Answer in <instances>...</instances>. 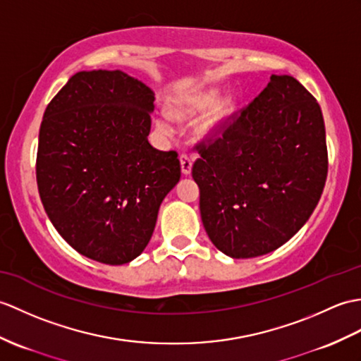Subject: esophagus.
I'll return each mask as SVG.
<instances>
[{"label":"esophagus","mask_w":361,"mask_h":361,"mask_svg":"<svg viewBox=\"0 0 361 361\" xmlns=\"http://www.w3.org/2000/svg\"><path fill=\"white\" fill-rule=\"evenodd\" d=\"M180 164H181V172L183 175H189L192 171V158L188 154L180 155Z\"/></svg>","instance_id":"obj_1"}]
</instances>
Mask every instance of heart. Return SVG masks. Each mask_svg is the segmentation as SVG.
Instances as JSON below:
<instances>
[{"label":"heart","mask_w":361,"mask_h":361,"mask_svg":"<svg viewBox=\"0 0 361 361\" xmlns=\"http://www.w3.org/2000/svg\"><path fill=\"white\" fill-rule=\"evenodd\" d=\"M219 95V90L215 89L201 92V94L189 98L186 103L175 107L172 111V115L178 120H190L198 114H203L207 109H211V111L206 114L201 128H203L204 132H214L215 129H219L233 112H235L238 103L237 97L233 95H224L220 99ZM157 128L167 133L171 132V123L166 116H160V118L157 120Z\"/></svg>","instance_id":"1"}]
</instances>
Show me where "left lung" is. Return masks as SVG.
Returning <instances> with one entry per match:
<instances>
[{
  "label": "left lung",
  "mask_w": 361,
  "mask_h": 361,
  "mask_svg": "<svg viewBox=\"0 0 361 361\" xmlns=\"http://www.w3.org/2000/svg\"><path fill=\"white\" fill-rule=\"evenodd\" d=\"M200 214L214 246L232 258L279 249L323 194L328 149L322 109L289 75H272L220 138L197 146Z\"/></svg>",
  "instance_id": "8db88e82"
}]
</instances>
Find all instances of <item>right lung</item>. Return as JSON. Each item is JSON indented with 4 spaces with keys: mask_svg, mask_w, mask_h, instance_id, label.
<instances>
[{
    "mask_svg": "<svg viewBox=\"0 0 361 361\" xmlns=\"http://www.w3.org/2000/svg\"><path fill=\"white\" fill-rule=\"evenodd\" d=\"M155 94L121 71L75 73L41 121L37 183L58 233L95 262L137 258L180 181L173 150L150 146Z\"/></svg>",
    "mask_w": 361,
    "mask_h": 361,
    "instance_id": "right-lung-1",
    "label": "right lung"
}]
</instances>
